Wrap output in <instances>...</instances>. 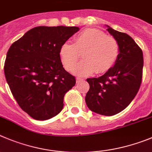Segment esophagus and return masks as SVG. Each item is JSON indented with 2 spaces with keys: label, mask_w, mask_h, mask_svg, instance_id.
<instances>
[{
  "label": "esophagus",
  "mask_w": 152,
  "mask_h": 152,
  "mask_svg": "<svg viewBox=\"0 0 152 152\" xmlns=\"http://www.w3.org/2000/svg\"><path fill=\"white\" fill-rule=\"evenodd\" d=\"M83 79L81 78V77H77V78H76V82H77V83H80V82L83 81Z\"/></svg>",
  "instance_id": "1"
}]
</instances>
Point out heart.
Segmentation results:
<instances>
[{
  "label": "heart",
  "mask_w": 152,
  "mask_h": 152,
  "mask_svg": "<svg viewBox=\"0 0 152 152\" xmlns=\"http://www.w3.org/2000/svg\"><path fill=\"white\" fill-rule=\"evenodd\" d=\"M74 44L64 43L59 49V57L64 68L72 71L82 54L83 60L75 73L87 76L95 72L104 73L115 65L120 53L119 44L112 36L97 28H87L75 37Z\"/></svg>",
  "instance_id": "b5f03b06"
}]
</instances>
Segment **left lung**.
Wrapping results in <instances>:
<instances>
[{
    "mask_svg": "<svg viewBox=\"0 0 152 152\" xmlns=\"http://www.w3.org/2000/svg\"><path fill=\"white\" fill-rule=\"evenodd\" d=\"M107 27V31L119 44V55L114 66L102 76L87 79L90 90L85 101L93 112L111 116L125 109L140 90L143 54L130 35Z\"/></svg>",
    "mask_w": 152,
    "mask_h": 152,
    "instance_id": "left-lung-1",
    "label": "left lung"
}]
</instances>
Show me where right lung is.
Segmentation results:
<instances>
[{"mask_svg":"<svg viewBox=\"0 0 152 152\" xmlns=\"http://www.w3.org/2000/svg\"><path fill=\"white\" fill-rule=\"evenodd\" d=\"M79 29L38 26L10 47L4 64L7 82L20 108L34 119L58 115L64 96L75 85V77L64 69L59 49Z\"/></svg>","mask_w":152,"mask_h":152,"instance_id":"1","label":"right lung"}]
</instances>
